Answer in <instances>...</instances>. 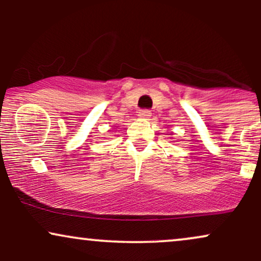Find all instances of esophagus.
<instances>
[{
  "instance_id": "34e87169",
  "label": "esophagus",
  "mask_w": 261,
  "mask_h": 261,
  "mask_svg": "<svg viewBox=\"0 0 261 261\" xmlns=\"http://www.w3.org/2000/svg\"><path fill=\"white\" fill-rule=\"evenodd\" d=\"M151 115H152L151 110H148V109H141L140 112H139V116H140V118L147 119V118H149V116H151Z\"/></svg>"
}]
</instances>
